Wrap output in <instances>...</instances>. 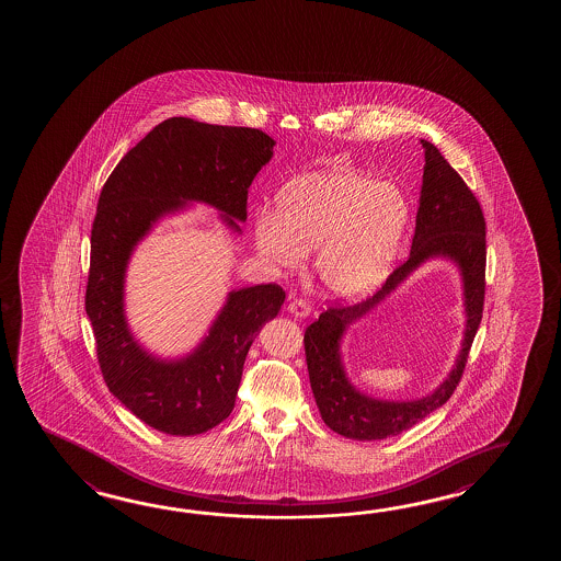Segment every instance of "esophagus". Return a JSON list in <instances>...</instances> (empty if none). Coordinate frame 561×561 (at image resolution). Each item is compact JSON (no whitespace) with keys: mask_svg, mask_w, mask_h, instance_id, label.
<instances>
[{"mask_svg":"<svg viewBox=\"0 0 561 561\" xmlns=\"http://www.w3.org/2000/svg\"><path fill=\"white\" fill-rule=\"evenodd\" d=\"M287 311L291 312L295 319H307L311 314V307L304 299H291Z\"/></svg>","mask_w":561,"mask_h":561,"instance_id":"1","label":"esophagus"}]
</instances>
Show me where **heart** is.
Returning a JSON list of instances; mask_svg holds the SVG:
<instances>
[{"mask_svg": "<svg viewBox=\"0 0 561 561\" xmlns=\"http://www.w3.org/2000/svg\"><path fill=\"white\" fill-rule=\"evenodd\" d=\"M407 222L409 199L399 185L327 170L289 180L274 197V213H257L252 237L257 254L279 270H297L314 250L322 285L356 299L386 279Z\"/></svg>", "mask_w": 561, "mask_h": 561, "instance_id": "obj_1", "label": "heart"}]
</instances>
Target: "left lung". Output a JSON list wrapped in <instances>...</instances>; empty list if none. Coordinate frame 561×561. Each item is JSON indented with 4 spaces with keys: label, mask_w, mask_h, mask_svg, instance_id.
<instances>
[{
    "label": "left lung",
    "mask_w": 561,
    "mask_h": 561,
    "mask_svg": "<svg viewBox=\"0 0 561 561\" xmlns=\"http://www.w3.org/2000/svg\"><path fill=\"white\" fill-rule=\"evenodd\" d=\"M424 174L409 260L387 277L374 297L352 307H331L305 331V356L312 396L322 421L352 440H383L421 423L440 409L458 386L468 362L471 342L481 322L485 297V219L476 195L440 150L421 138ZM431 259H446L459 267L467 329L449 376L434 392L416 400H377L351 383L341 342L352 323L375 310L386 297Z\"/></svg>",
    "instance_id": "1"
}]
</instances>
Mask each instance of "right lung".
Listing matches in <instances>:
<instances>
[{
    "mask_svg": "<svg viewBox=\"0 0 561 561\" xmlns=\"http://www.w3.org/2000/svg\"><path fill=\"white\" fill-rule=\"evenodd\" d=\"M276 140L249 127L165 119L130 148L103 185L92 229L85 312L111 393L154 431L195 436L229 416L244 359L285 301L276 284L227 294L203 339L175 358L158 356L130 331L125 282L130 257L158 222L192 209L219 211L240 237L252 180L274 157Z\"/></svg>",
    "mask_w": 561,
    "mask_h": 561,
    "instance_id": "add662e5",
    "label": "right lung"
}]
</instances>
